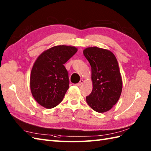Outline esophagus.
Instances as JSON below:
<instances>
[{"label":"esophagus","instance_id":"obj_1","mask_svg":"<svg viewBox=\"0 0 151 151\" xmlns=\"http://www.w3.org/2000/svg\"><path fill=\"white\" fill-rule=\"evenodd\" d=\"M83 80H81V81H80L78 83H77V84H76L75 85L76 86H81L82 84V83H83Z\"/></svg>","mask_w":151,"mask_h":151}]
</instances>
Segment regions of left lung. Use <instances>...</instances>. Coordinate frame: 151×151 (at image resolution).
<instances>
[{"label":"left lung","mask_w":151,"mask_h":151,"mask_svg":"<svg viewBox=\"0 0 151 151\" xmlns=\"http://www.w3.org/2000/svg\"><path fill=\"white\" fill-rule=\"evenodd\" d=\"M84 55L91 67L93 89L86 102L99 112L110 110L119 99L123 83L117 60L111 51L97 47L86 48Z\"/></svg>","instance_id":"left-lung-1"}]
</instances>
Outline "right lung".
I'll list each match as a JSON object with an SVG mask.
<instances>
[{
    "label": "right lung",
    "instance_id": "1",
    "mask_svg": "<svg viewBox=\"0 0 151 151\" xmlns=\"http://www.w3.org/2000/svg\"><path fill=\"white\" fill-rule=\"evenodd\" d=\"M76 52L75 47L58 45L38 56L30 75L31 92L38 104L50 109L62 101L69 88L68 72L63 64Z\"/></svg>",
    "mask_w": 151,
    "mask_h": 151
}]
</instances>
